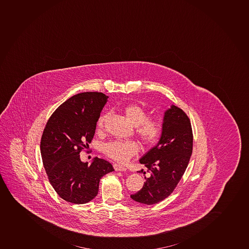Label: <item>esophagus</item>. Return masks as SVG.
Wrapping results in <instances>:
<instances>
[{"label": "esophagus", "instance_id": "1", "mask_svg": "<svg viewBox=\"0 0 249 249\" xmlns=\"http://www.w3.org/2000/svg\"><path fill=\"white\" fill-rule=\"evenodd\" d=\"M113 167L114 169L117 171V172H126V170H127L125 167H124V166L121 164H117V163H115L113 165Z\"/></svg>", "mask_w": 249, "mask_h": 249}]
</instances>
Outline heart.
Listing matches in <instances>:
<instances>
[{"label": "heart", "instance_id": "obj_1", "mask_svg": "<svg viewBox=\"0 0 249 249\" xmlns=\"http://www.w3.org/2000/svg\"><path fill=\"white\" fill-rule=\"evenodd\" d=\"M124 112L127 118L136 125V133L143 143L147 145H154L159 142L163 132L162 121L158 119L149 118V114L139 104H130L124 107ZM107 118V114H102L97 121V128H104ZM104 154L114 161L125 162L138 154L139 146L134 141H112L104 144Z\"/></svg>", "mask_w": 249, "mask_h": 249}]
</instances>
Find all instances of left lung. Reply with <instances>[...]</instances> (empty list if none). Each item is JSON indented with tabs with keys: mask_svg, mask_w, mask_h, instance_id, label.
I'll return each instance as SVG.
<instances>
[{
	"mask_svg": "<svg viewBox=\"0 0 249 249\" xmlns=\"http://www.w3.org/2000/svg\"><path fill=\"white\" fill-rule=\"evenodd\" d=\"M163 132L155 147L140 161L147 167L142 188L131 198L145 205H154L169 196L185 172L193 153V135L190 119L172 105L163 118ZM145 174V172H144Z\"/></svg>",
	"mask_w": 249,
	"mask_h": 249,
	"instance_id": "left-lung-1",
	"label": "left lung"
}]
</instances>
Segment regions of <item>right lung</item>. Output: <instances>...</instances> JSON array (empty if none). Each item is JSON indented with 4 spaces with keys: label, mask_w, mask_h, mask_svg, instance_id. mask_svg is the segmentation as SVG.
<instances>
[{
    "label": "right lung",
    "mask_w": 249,
    "mask_h": 249,
    "mask_svg": "<svg viewBox=\"0 0 249 249\" xmlns=\"http://www.w3.org/2000/svg\"><path fill=\"white\" fill-rule=\"evenodd\" d=\"M107 99L101 92L75 94L56 109L44 128L40 142L44 169L54 190L68 202H89L98 194L102 177L114 171L107 160L95 158L88 166L79 155L94 138Z\"/></svg>",
    "instance_id": "1"
}]
</instances>
